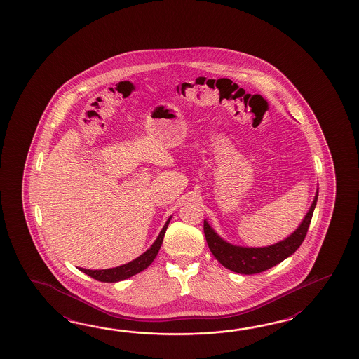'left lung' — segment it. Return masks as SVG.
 Returning a JSON list of instances; mask_svg holds the SVG:
<instances>
[{
    "label": "left lung",
    "mask_w": 359,
    "mask_h": 359,
    "mask_svg": "<svg viewBox=\"0 0 359 359\" xmlns=\"http://www.w3.org/2000/svg\"><path fill=\"white\" fill-rule=\"evenodd\" d=\"M317 198H318V190L313 198L312 205L309 208L304 219L299 224L298 229L283 241H278L269 246H263V248H246V246L229 244L210 227V224L205 219L204 233H205L208 246L215 257V259L218 260L223 267L229 268V271H233L241 275H254V273L267 271L269 268L275 267L286 258H289L298 250L299 246L304 241L305 235L312 221Z\"/></svg>",
    "instance_id": "left-lung-1"
}]
</instances>
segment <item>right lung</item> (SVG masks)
Masks as SVG:
<instances>
[{"mask_svg": "<svg viewBox=\"0 0 359 359\" xmlns=\"http://www.w3.org/2000/svg\"><path fill=\"white\" fill-rule=\"evenodd\" d=\"M170 219H172V217H169L168 221L165 222L164 227L161 229V233H159V236L156 237L154 244L136 259L132 260L127 264L119 266V267L107 268V269L79 268V271H82L86 275L91 276L92 278L101 281V283H118V281L127 280L132 276L137 275L141 271H144V269L149 267L153 263L155 257L158 255Z\"/></svg>", "mask_w": 359, "mask_h": 359, "instance_id": "add662e5", "label": "right lung"}]
</instances>
